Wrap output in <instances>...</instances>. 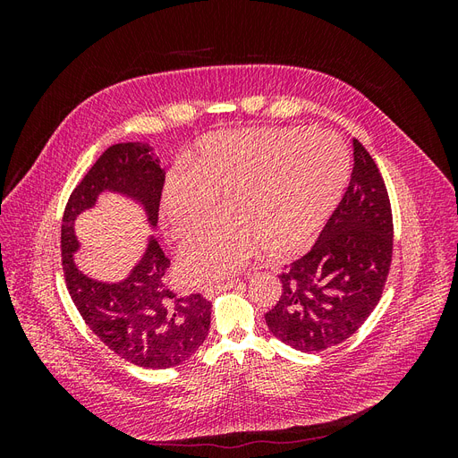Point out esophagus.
<instances>
[{
  "label": "esophagus",
  "mask_w": 458,
  "mask_h": 458,
  "mask_svg": "<svg viewBox=\"0 0 458 458\" xmlns=\"http://www.w3.org/2000/svg\"><path fill=\"white\" fill-rule=\"evenodd\" d=\"M237 284H239V281H227V283H224V284L208 286V288L204 290V296L212 300L216 294H219V293H225V290H231L233 286H237Z\"/></svg>",
  "instance_id": "34e87169"
}]
</instances>
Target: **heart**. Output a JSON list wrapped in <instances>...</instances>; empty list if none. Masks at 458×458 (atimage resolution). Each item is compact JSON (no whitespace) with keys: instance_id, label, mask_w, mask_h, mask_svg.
I'll use <instances>...</instances> for the list:
<instances>
[{"instance_id":"heart-1","label":"heart","mask_w":458,"mask_h":458,"mask_svg":"<svg viewBox=\"0 0 458 458\" xmlns=\"http://www.w3.org/2000/svg\"><path fill=\"white\" fill-rule=\"evenodd\" d=\"M348 152L336 135L306 130H244L202 137L187 174L168 177L160 225L189 241L217 216L225 219L189 242L179 279L206 284L239 271L258 250H301L335 212L348 182Z\"/></svg>"}]
</instances>
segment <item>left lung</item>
<instances>
[{"instance_id": "1", "label": "left lung", "mask_w": 458, "mask_h": 458, "mask_svg": "<svg viewBox=\"0 0 458 458\" xmlns=\"http://www.w3.org/2000/svg\"><path fill=\"white\" fill-rule=\"evenodd\" d=\"M384 179L353 140L348 191L311 250L284 267L283 293L266 313L275 338L298 352H323L348 340L377 308L394 248Z\"/></svg>"}]
</instances>
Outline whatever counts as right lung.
<instances>
[{"label":"right lung","instance_id":"1","mask_svg":"<svg viewBox=\"0 0 458 458\" xmlns=\"http://www.w3.org/2000/svg\"><path fill=\"white\" fill-rule=\"evenodd\" d=\"M164 168L148 143H118L97 158L72 191L61 227L63 271L68 293L93 335L122 359L145 369L183 363L204 344L212 306L200 294L175 296L164 283L170 259L155 234L120 281H99L81 271L76 219L103 195H118L141 208L150 231L158 224Z\"/></svg>","mask_w":458,"mask_h":458}]
</instances>
